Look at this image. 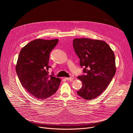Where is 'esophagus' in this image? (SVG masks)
<instances>
[{
  "label": "esophagus",
  "instance_id": "34e87169",
  "mask_svg": "<svg viewBox=\"0 0 133 133\" xmlns=\"http://www.w3.org/2000/svg\"><path fill=\"white\" fill-rule=\"evenodd\" d=\"M65 79L67 80V81H72V79H74V77L73 76H71L69 78H65Z\"/></svg>",
  "mask_w": 133,
  "mask_h": 133
}]
</instances>
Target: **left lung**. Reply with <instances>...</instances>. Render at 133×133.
<instances>
[{
  "label": "left lung",
  "mask_w": 133,
  "mask_h": 133,
  "mask_svg": "<svg viewBox=\"0 0 133 133\" xmlns=\"http://www.w3.org/2000/svg\"><path fill=\"white\" fill-rule=\"evenodd\" d=\"M73 47L83 67L84 74L78 76L83 86L77 93L86 100L95 98L106 90L115 74L114 54L106 42L99 40L76 38Z\"/></svg>",
  "instance_id": "left-lung-1"
}]
</instances>
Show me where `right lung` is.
Masks as SVG:
<instances>
[{"label": "right lung", "mask_w": 133, "mask_h": 133, "mask_svg": "<svg viewBox=\"0 0 133 133\" xmlns=\"http://www.w3.org/2000/svg\"><path fill=\"white\" fill-rule=\"evenodd\" d=\"M59 40L37 39L24 47L19 55L16 71L21 83L28 92L45 99L57 90L61 79L48 74L49 55Z\"/></svg>", "instance_id": "obj_1"}]
</instances>
